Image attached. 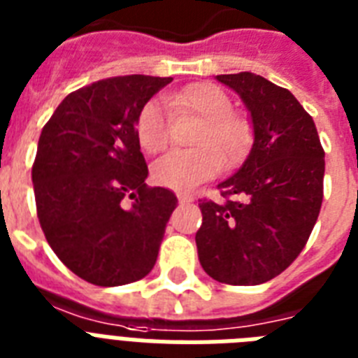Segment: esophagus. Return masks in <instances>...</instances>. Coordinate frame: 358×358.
<instances>
[{
	"mask_svg": "<svg viewBox=\"0 0 358 358\" xmlns=\"http://www.w3.org/2000/svg\"><path fill=\"white\" fill-rule=\"evenodd\" d=\"M178 201L180 202H193V195H189V193H178Z\"/></svg>",
	"mask_w": 358,
	"mask_h": 358,
	"instance_id": "1",
	"label": "esophagus"
}]
</instances>
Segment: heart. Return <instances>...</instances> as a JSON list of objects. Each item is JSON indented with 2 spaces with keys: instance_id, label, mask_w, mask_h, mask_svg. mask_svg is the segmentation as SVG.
<instances>
[{
  "instance_id": "heart-1",
  "label": "heart",
  "mask_w": 358,
  "mask_h": 358,
  "mask_svg": "<svg viewBox=\"0 0 358 358\" xmlns=\"http://www.w3.org/2000/svg\"><path fill=\"white\" fill-rule=\"evenodd\" d=\"M180 113L201 119L191 139V150H174L159 157L152 178L174 191L193 189L217 173V169L239 163L252 145V124L234 111L232 98L212 83H195L169 98ZM137 141L148 154L162 152L169 143L171 122L159 102L150 100L141 108L135 122Z\"/></svg>"
}]
</instances>
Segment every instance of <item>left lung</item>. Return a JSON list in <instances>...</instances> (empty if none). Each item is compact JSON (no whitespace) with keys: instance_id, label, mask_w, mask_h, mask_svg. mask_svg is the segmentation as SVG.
Here are the masks:
<instances>
[{"instance_id":"left-lung-1","label":"left lung","mask_w":358,"mask_h":358,"mask_svg":"<svg viewBox=\"0 0 358 358\" xmlns=\"http://www.w3.org/2000/svg\"><path fill=\"white\" fill-rule=\"evenodd\" d=\"M250 111L255 143L238 173L217 185L223 201H199V260L234 286L271 280L305 249L323 201L325 152L297 98L252 72L217 76Z\"/></svg>"}]
</instances>
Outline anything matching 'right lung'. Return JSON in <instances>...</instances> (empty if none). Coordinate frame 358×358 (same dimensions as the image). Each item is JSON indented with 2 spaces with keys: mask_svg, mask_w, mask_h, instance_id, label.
<instances>
[{
  "mask_svg": "<svg viewBox=\"0 0 358 358\" xmlns=\"http://www.w3.org/2000/svg\"><path fill=\"white\" fill-rule=\"evenodd\" d=\"M171 81L143 74L94 81L70 92L42 128L31 171L36 215L59 260L87 282L122 286L156 264L178 199L145 184L135 122Z\"/></svg>",
  "mask_w": 358,
  "mask_h": 358,
  "instance_id": "1",
  "label": "right lung"
}]
</instances>
